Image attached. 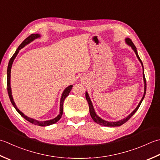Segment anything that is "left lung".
<instances>
[{"label":"left lung","mask_w":160,"mask_h":160,"mask_svg":"<svg viewBox=\"0 0 160 160\" xmlns=\"http://www.w3.org/2000/svg\"><path fill=\"white\" fill-rule=\"evenodd\" d=\"M126 41L127 43H128L129 45H130V46L132 47V50L135 51V54H136V55H137V57L138 58L139 61H140V63H142V67H143V63H142V60L140 59V58H139V55H138V51H137V48H136V47L135 46L134 43H132V41H131V39L127 38L126 39ZM143 69H144V67H143ZM143 76H144V81L145 85H144V96H143V97H142V100L140 101L139 105L138 106V107H137L134 110H133V112H132L131 114H130V115H129L128 117H127L126 118L123 119H122V120H120V121H118V122H108L105 121V120H103L102 119H101L100 117H99L98 116H97V115H96L95 112H94V108H93V106H92V102H91V101H90V97H89V96H88V94L87 92H86V99H87V101H88V105H89L90 113L91 117H92V119L94 120V121L96 123H98V124H99V125L104 126H114V127H115V126H122V124H123V123H126V122H128V120H129L130 118H131V117L136 112L137 110H138V108H139L140 105H141V103H142V102L143 99H144V97H145L146 92V78H145L144 73H143Z\"/></svg>","instance_id":"obj_1"}]
</instances>
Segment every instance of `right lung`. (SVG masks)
<instances>
[{
    "instance_id": "1",
    "label": "right lung",
    "mask_w": 160,
    "mask_h": 160,
    "mask_svg": "<svg viewBox=\"0 0 160 160\" xmlns=\"http://www.w3.org/2000/svg\"><path fill=\"white\" fill-rule=\"evenodd\" d=\"M38 37H40V35L37 34H31L29 36L28 38H26L25 40L22 41V43L19 45L18 48H17V50H16L15 53L14 54V55L12 57V58H10V60H9V64H8V78H7V88H8V95L9 97V99L11 101V103H12V105L14 106V107L15 108V109L16 110V111H17L20 115L23 117L24 119H25L27 121H28L29 122H30L32 123H33L34 125H37V126H50L52 124H54V123H57L58 120H59L61 118V116L63 115V102H64V100L66 99V97H68V94H69L70 92L72 90V86H68V88H66V90L63 91V94H62V97H61V102H60V113L59 115H58L56 118H54L52 120H49V121H45V122H38L37 120H35L33 119H31L30 117H28L27 116H25L23 113L22 112H21L20 110H19L17 107H16V104L14 102V99H13V97L12 96V91H11V87H10V73H11V68L12 66V63H13V61H14V58H16V55L18 54L19 50L22 49L23 47H25V45H26L27 44H28L29 43H30L31 41H32L35 38H37Z\"/></svg>"
}]
</instances>
